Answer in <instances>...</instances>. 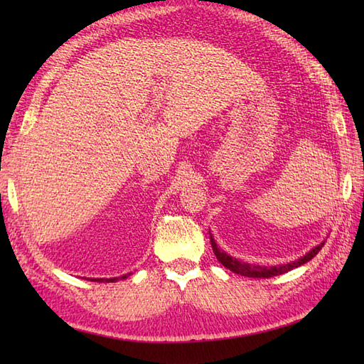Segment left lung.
Segmentation results:
<instances>
[{"label": "left lung", "instance_id": "1", "mask_svg": "<svg viewBox=\"0 0 364 364\" xmlns=\"http://www.w3.org/2000/svg\"><path fill=\"white\" fill-rule=\"evenodd\" d=\"M211 239V245H213V252L215 255V258L219 259L220 264L225 266L227 269L233 270L235 274L239 275H244V277H252V278H269V277H275V275H282L284 272H289L294 267H299L301 264H305L310 259H313L316 255L319 253V250L323 247V242L319 244L318 247H314L313 250L308 252L305 257H301L300 259L294 261V262H288V264H283V266H272V267H264V266H253V264H247V262H241L237 261L236 258H231L225 252H222L218 244L214 242L213 236H210Z\"/></svg>", "mask_w": 364, "mask_h": 364}]
</instances>
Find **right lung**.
I'll list each match as a JSON object with an SVG mask.
<instances>
[{"mask_svg": "<svg viewBox=\"0 0 364 364\" xmlns=\"http://www.w3.org/2000/svg\"><path fill=\"white\" fill-rule=\"evenodd\" d=\"M123 278H127V275L115 277V278H97V280H94V282H117V280H123Z\"/></svg>", "mask_w": 364, "mask_h": 364, "instance_id": "1", "label": "right lung"}]
</instances>
